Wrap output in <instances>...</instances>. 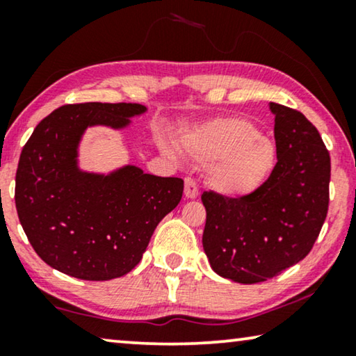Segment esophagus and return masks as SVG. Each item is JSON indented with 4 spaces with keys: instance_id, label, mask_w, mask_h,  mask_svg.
Wrapping results in <instances>:
<instances>
[{
    "instance_id": "obj_1",
    "label": "esophagus",
    "mask_w": 356,
    "mask_h": 356,
    "mask_svg": "<svg viewBox=\"0 0 356 356\" xmlns=\"http://www.w3.org/2000/svg\"><path fill=\"white\" fill-rule=\"evenodd\" d=\"M197 194H199V189H197L196 181H194L193 178L184 179V196L188 199H194L197 197Z\"/></svg>"
}]
</instances>
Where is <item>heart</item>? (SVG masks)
<instances>
[{
  "label": "heart",
  "mask_w": 356,
  "mask_h": 356,
  "mask_svg": "<svg viewBox=\"0 0 356 356\" xmlns=\"http://www.w3.org/2000/svg\"><path fill=\"white\" fill-rule=\"evenodd\" d=\"M159 147L178 157L177 144L159 139ZM183 152L209 162L206 178L213 191L227 197H245L257 191L274 172L275 144L245 118H217L181 133Z\"/></svg>",
  "instance_id": "1"
}]
</instances>
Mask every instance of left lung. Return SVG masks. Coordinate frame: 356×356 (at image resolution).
Returning <instances> with one entry per match:
<instances>
[{
	"label": "left lung",
	"mask_w": 356,
	"mask_h": 356,
	"mask_svg": "<svg viewBox=\"0 0 356 356\" xmlns=\"http://www.w3.org/2000/svg\"><path fill=\"white\" fill-rule=\"evenodd\" d=\"M277 163L250 196L206 191L202 246L223 279L259 284L298 264L318 238L329 207L330 157L300 111L270 102Z\"/></svg>",
	"instance_id": "left-lung-1"
}]
</instances>
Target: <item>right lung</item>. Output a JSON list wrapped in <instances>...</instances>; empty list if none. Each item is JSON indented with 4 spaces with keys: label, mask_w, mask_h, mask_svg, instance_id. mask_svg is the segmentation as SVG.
<instances>
[{
    "label": "right lung",
    "mask_w": 356,
    "mask_h": 356,
    "mask_svg": "<svg viewBox=\"0 0 356 356\" xmlns=\"http://www.w3.org/2000/svg\"><path fill=\"white\" fill-rule=\"evenodd\" d=\"M139 104L65 105L43 118L24 145L16 173L19 222L42 261L81 280L123 277L143 259L159 222L183 196L181 178L123 165L108 173L79 167L87 128L124 129Z\"/></svg>",
    "instance_id": "right-lung-1"
}]
</instances>
